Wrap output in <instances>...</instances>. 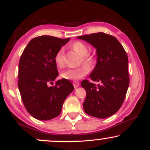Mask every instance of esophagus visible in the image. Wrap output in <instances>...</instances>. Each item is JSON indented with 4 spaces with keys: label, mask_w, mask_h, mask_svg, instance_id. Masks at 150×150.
I'll return each mask as SVG.
<instances>
[{
    "label": "esophagus",
    "mask_w": 150,
    "mask_h": 150,
    "mask_svg": "<svg viewBox=\"0 0 150 150\" xmlns=\"http://www.w3.org/2000/svg\"><path fill=\"white\" fill-rule=\"evenodd\" d=\"M73 85L75 88H77V87H79V86H80V83H79V82H77V81L75 80L73 82Z\"/></svg>",
    "instance_id": "34e87169"
}]
</instances>
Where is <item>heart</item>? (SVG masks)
<instances>
[{
  "label": "heart",
  "mask_w": 150,
  "mask_h": 150,
  "mask_svg": "<svg viewBox=\"0 0 150 150\" xmlns=\"http://www.w3.org/2000/svg\"><path fill=\"white\" fill-rule=\"evenodd\" d=\"M71 48L75 52L81 56V61L85 65H82L80 66L75 68H68L65 70L61 73V77L66 80H80L87 75L89 72V68L94 64L95 58L93 55L88 53L89 49L85 43L77 41L74 42L71 45ZM54 61L58 68H62L65 64L64 62V50L60 49L56 52L54 56ZM87 65L86 66V65Z\"/></svg>",
  "instance_id": "1"
}]
</instances>
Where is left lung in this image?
Masks as SVG:
<instances>
[{"label": "left lung", "instance_id": "1", "mask_svg": "<svg viewBox=\"0 0 150 150\" xmlns=\"http://www.w3.org/2000/svg\"><path fill=\"white\" fill-rule=\"evenodd\" d=\"M97 49V63L91 80H84L81 86L87 96L83 108L87 114L99 118L112 116L121 107L126 95L129 82L128 58L123 46L116 37L98 32L80 36Z\"/></svg>", "mask_w": 150, "mask_h": 150}]
</instances>
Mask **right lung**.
Wrapping results in <instances>:
<instances>
[{
	"label": "right lung",
	"instance_id": "right-lung-1",
	"mask_svg": "<svg viewBox=\"0 0 150 150\" xmlns=\"http://www.w3.org/2000/svg\"><path fill=\"white\" fill-rule=\"evenodd\" d=\"M70 38L62 39L43 35L32 39L22 52L19 61L18 87L22 102L34 118L48 120L61 112L66 97L73 91V84L66 79L49 83L58 75L54 61L56 52Z\"/></svg>",
	"mask_w": 150,
	"mask_h": 150
}]
</instances>
